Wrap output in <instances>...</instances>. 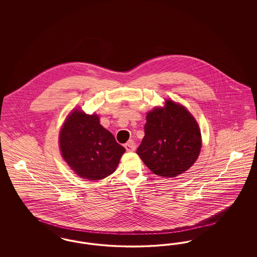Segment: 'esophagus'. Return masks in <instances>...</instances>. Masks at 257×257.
<instances>
[{
  "label": "esophagus",
  "instance_id": "esophagus-1",
  "mask_svg": "<svg viewBox=\"0 0 257 257\" xmlns=\"http://www.w3.org/2000/svg\"><path fill=\"white\" fill-rule=\"evenodd\" d=\"M124 147H125V149H126L128 152H133V151H135V149H136V146H135L133 142L127 143V144L124 146Z\"/></svg>",
  "mask_w": 257,
  "mask_h": 257
}]
</instances>
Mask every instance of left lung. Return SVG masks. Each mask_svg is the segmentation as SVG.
I'll return each mask as SVG.
<instances>
[{
  "label": "left lung",
  "instance_id": "obj_1",
  "mask_svg": "<svg viewBox=\"0 0 257 257\" xmlns=\"http://www.w3.org/2000/svg\"><path fill=\"white\" fill-rule=\"evenodd\" d=\"M201 148V135L194 116L171 100L165 108L147 113L145 137L138 155L153 173L175 177L190 169Z\"/></svg>",
  "mask_w": 257,
  "mask_h": 257
}]
</instances>
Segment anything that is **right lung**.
Segmentation results:
<instances>
[{
    "label": "right lung",
    "instance_id": "right-lung-1",
    "mask_svg": "<svg viewBox=\"0 0 257 257\" xmlns=\"http://www.w3.org/2000/svg\"><path fill=\"white\" fill-rule=\"evenodd\" d=\"M61 154L81 177L99 180L116 170L125 148L116 143L96 114L76 110L69 114L60 134Z\"/></svg>",
    "mask_w": 257,
    "mask_h": 257
}]
</instances>
